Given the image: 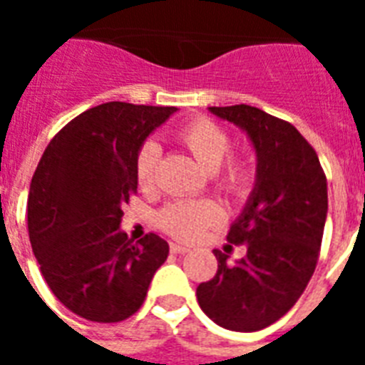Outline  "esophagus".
Returning a JSON list of instances; mask_svg holds the SVG:
<instances>
[{
	"label": "esophagus",
	"mask_w": 365,
	"mask_h": 365,
	"mask_svg": "<svg viewBox=\"0 0 365 365\" xmlns=\"http://www.w3.org/2000/svg\"><path fill=\"white\" fill-rule=\"evenodd\" d=\"M189 246L187 244H182V242H170V252L172 254H185L189 252Z\"/></svg>",
	"instance_id": "esophagus-1"
}]
</instances>
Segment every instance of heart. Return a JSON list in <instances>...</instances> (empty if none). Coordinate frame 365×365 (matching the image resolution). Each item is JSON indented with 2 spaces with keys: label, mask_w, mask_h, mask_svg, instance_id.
Wrapping results in <instances>:
<instances>
[{
  "label": "heart",
  "mask_w": 365,
  "mask_h": 365,
  "mask_svg": "<svg viewBox=\"0 0 365 365\" xmlns=\"http://www.w3.org/2000/svg\"><path fill=\"white\" fill-rule=\"evenodd\" d=\"M180 142L189 149L195 160L206 172H217L231 149V138L222 126L208 119H195L178 132ZM160 159V148L155 140H148L136 155V180L142 187L151 185L157 176ZM252 185V172L246 165H229L222 178V187L229 193L246 195ZM222 220V210L212 200H180L166 206L160 212L159 225L166 233L180 239H197L206 227Z\"/></svg>",
  "instance_id": "b5f03b06"
}]
</instances>
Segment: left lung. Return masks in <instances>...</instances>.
I'll use <instances>...</instances> for the list:
<instances>
[{
  "mask_svg": "<svg viewBox=\"0 0 365 365\" xmlns=\"http://www.w3.org/2000/svg\"><path fill=\"white\" fill-rule=\"evenodd\" d=\"M233 123L255 151V182L227 240L246 255L214 250L216 277L199 284L206 317L231 331H257L295 305L311 280L328 216V182L317 151L294 125L252 106L208 108Z\"/></svg>",
  "mask_w": 365,
  "mask_h": 365,
  "instance_id": "obj_1",
  "label": "left lung"
}]
</instances>
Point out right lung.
I'll list each match as a JSON object with an SVG mask.
<instances>
[{"instance_id":"1","label":"right lung","mask_w":365,"mask_h":365,"mask_svg":"<svg viewBox=\"0 0 365 365\" xmlns=\"http://www.w3.org/2000/svg\"><path fill=\"white\" fill-rule=\"evenodd\" d=\"M178 108L108 102L83 111L45 149L28 195V233L41 274L64 307L121 322L142 307L168 242L121 229L138 189L136 155Z\"/></svg>"}]
</instances>
